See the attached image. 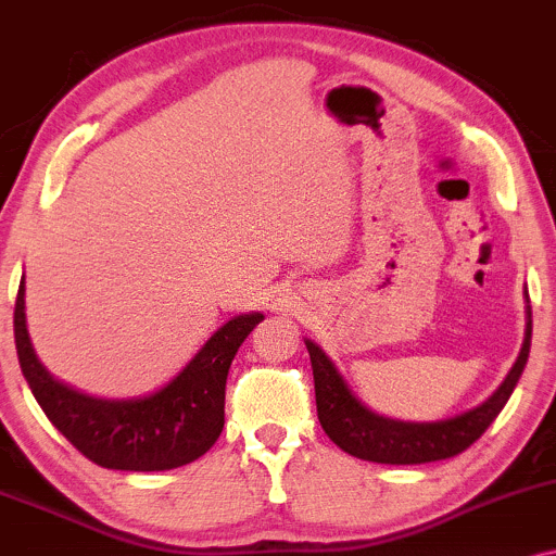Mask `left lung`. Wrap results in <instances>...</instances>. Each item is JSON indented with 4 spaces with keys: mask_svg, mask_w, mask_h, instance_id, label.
Listing matches in <instances>:
<instances>
[{
    "mask_svg": "<svg viewBox=\"0 0 556 556\" xmlns=\"http://www.w3.org/2000/svg\"><path fill=\"white\" fill-rule=\"evenodd\" d=\"M531 300L526 290V337L518 357L507 372L503 383L492 391L490 399L481 401L473 409H466L447 419L434 422H404L376 414L370 406L352 393L342 372L337 370L333 359L316 342L305 339L311 354L313 380H316V406L318 422L324 432L350 453L354 458L372 460V464H430V460L453 458L464 453L471 443H477L481 432L490 427L503 406L510 399L513 388L518 386L523 367L531 352Z\"/></svg>",
    "mask_w": 556,
    "mask_h": 556,
    "instance_id": "obj_1",
    "label": "left lung"
}]
</instances>
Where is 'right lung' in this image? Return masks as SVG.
Here are the masks:
<instances>
[{"label":"right lung","instance_id":"obj_1","mask_svg":"<svg viewBox=\"0 0 556 556\" xmlns=\"http://www.w3.org/2000/svg\"><path fill=\"white\" fill-rule=\"evenodd\" d=\"M264 320L251 311L225 320L202 350L157 391L100 399L62 383L33 350L25 318V274L15 303L20 370L51 425L103 469L168 471L202 458L225 425V383L245 337Z\"/></svg>","mask_w":556,"mask_h":556}]
</instances>
